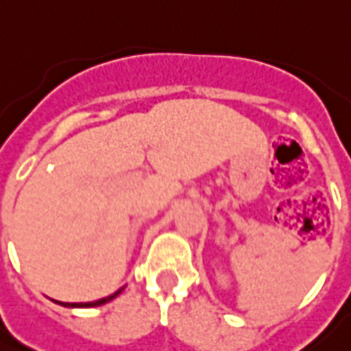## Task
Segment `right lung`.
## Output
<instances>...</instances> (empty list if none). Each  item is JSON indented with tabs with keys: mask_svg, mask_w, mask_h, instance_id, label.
I'll use <instances>...</instances> for the list:
<instances>
[{
	"mask_svg": "<svg viewBox=\"0 0 351 351\" xmlns=\"http://www.w3.org/2000/svg\"><path fill=\"white\" fill-rule=\"evenodd\" d=\"M122 289H118L116 293H112V295L104 297V299H99V301H93V303H83V305H69V307H97V305H103V303H106V301H110V299H114L118 293H120Z\"/></svg>",
	"mask_w": 351,
	"mask_h": 351,
	"instance_id": "right-lung-1",
	"label": "right lung"
}]
</instances>
